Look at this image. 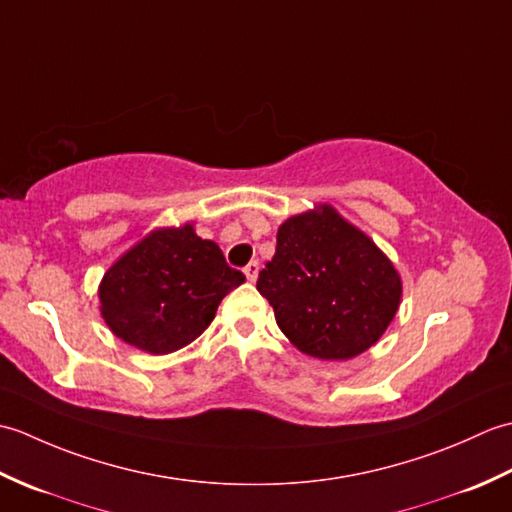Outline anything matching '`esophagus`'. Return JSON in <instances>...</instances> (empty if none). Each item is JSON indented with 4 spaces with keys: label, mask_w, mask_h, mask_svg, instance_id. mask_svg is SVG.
<instances>
[{
    "label": "esophagus",
    "mask_w": 512,
    "mask_h": 512,
    "mask_svg": "<svg viewBox=\"0 0 512 512\" xmlns=\"http://www.w3.org/2000/svg\"><path fill=\"white\" fill-rule=\"evenodd\" d=\"M244 275L248 281H257V275H259V262H250L246 268H244Z\"/></svg>",
    "instance_id": "esophagus-1"
}]
</instances>
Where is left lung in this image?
Masks as SVG:
<instances>
[{
  "instance_id": "left-lung-1",
  "label": "left lung",
  "mask_w": 512,
  "mask_h": 512,
  "mask_svg": "<svg viewBox=\"0 0 512 512\" xmlns=\"http://www.w3.org/2000/svg\"><path fill=\"white\" fill-rule=\"evenodd\" d=\"M257 290L303 354L347 361L383 336L402 284L372 239L321 204L279 226L275 257L259 273Z\"/></svg>"
}]
</instances>
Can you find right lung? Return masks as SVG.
I'll return each mask as SVG.
<instances>
[{
  "mask_svg": "<svg viewBox=\"0 0 512 512\" xmlns=\"http://www.w3.org/2000/svg\"><path fill=\"white\" fill-rule=\"evenodd\" d=\"M244 279L220 246L195 235L193 224L158 228L103 275L101 314L118 339L169 354L198 339Z\"/></svg>",
  "mask_w": 512,
  "mask_h": 512,
  "instance_id": "add662e5",
  "label": "right lung"
}]
</instances>
